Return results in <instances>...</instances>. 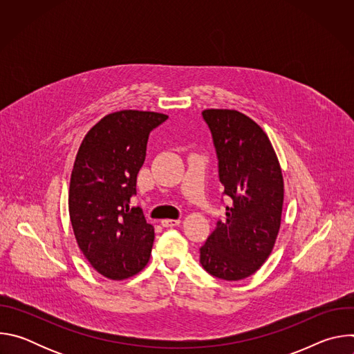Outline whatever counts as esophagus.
Segmentation results:
<instances>
[{"label":"esophagus","instance_id":"esophagus-1","mask_svg":"<svg viewBox=\"0 0 354 354\" xmlns=\"http://www.w3.org/2000/svg\"><path fill=\"white\" fill-rule=\"evenodd\" d=\"M161 224H162V227H165V228H172V227L179 225V224H180V220H169V218H165V220L161 221Z\"/></svg>","mask_w":354,"mask_h":354}]
</instances>
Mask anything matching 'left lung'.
I'll use <instances>...</instances> for the list:
<instances>
[{
    "instance_id": "8db88e82",
    "label": "left lung",
    "mask_w": 354,
    "mask_h": 354,
    "mask_svg": "<svg viewBox=\"0 0 354 354\" xmlns=\"http://www.w3.org/2000/svg\"><path fill=\"white\" fill-rule=\"evenodd\" d=\"M201 116L212 133L223 196L232 205L200 248V265L217 279L236 281L254 274L273 249L283 175L269 137L254 120L228 109H207Z\"/></svg>"
}]
</instances>
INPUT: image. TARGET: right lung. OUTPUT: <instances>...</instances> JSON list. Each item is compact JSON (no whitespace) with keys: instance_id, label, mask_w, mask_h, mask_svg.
Listing matches in <instances>:
<instances>
[{"instance_id":"obj_1","label":"right lung","mask_w":354,"mask_h":354,"mask_svg":"<svg viewBox=\"0 0 354 354\" xmlns=\"http://www.w3.org/2000/svg\"><path fill=\"white\" fill-rule=\"evenodd\" d=\"M168 119L156 112L120 111L85 136L74 162L68 210L75 239L91 266L112 280L138 273L148 262L154 227L130 207L148 136Z\"/></svg>"}]
</instances>
